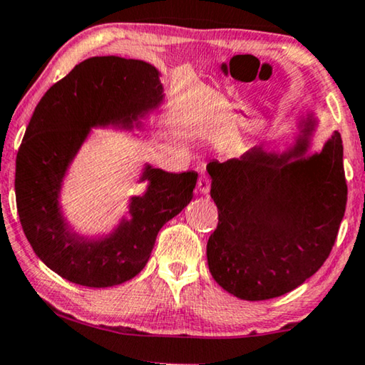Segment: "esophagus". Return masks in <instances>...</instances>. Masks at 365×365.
I'll list each match as a JSON object with an SVG mask.
<instances>
[{"instance_id": "1", "label": "esophagus", "mask_w": 365, "mask_h": 365, "mask_svg": "<svg viewBox=\"0 0 365 365\" xmlns=\"http://www.w3.org/2000/svg\"><path fill=\"white\" fill-rule=\"evenodd\" d=\"M197 190H200L201 195L209 193V190H211V180H209L207 175L200 177V180H197Z\"/></svg>"}]
</instances>
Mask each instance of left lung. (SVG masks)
<instances>
[{"label": "left lung", "mask_w": 365, "mask_h": 365, "mask_svg": "<svg viewBox=\"0 0 365 365\" xmlns=\"http://www.w3.org/2000/svg\"><path fill=\"white\" fill-rule=\"evenodd\" d=\"M317 125L309 113L285 151L255 146L207 164L219 211L206 250L209 272L240 299H272L298 288L335 245L348 200L343 143L333 132L322 150L311 151Z\"/></svg>", "instance_id": "left-lung-1"}]
</instances>
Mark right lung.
<instances>
[{
  "label": "right lung",
  "instance_id": "add662e5",
  "mask_svg": "<svg viewBox=\"0 0 365 365\" xmlns=\"http://www.w3.org/2000/svg\"><path fill=\"white\" fill-rule=\"evenodd\" d=\"M165 101L160 72L117 56L82 61L36 104L16 159V201L35 255L72 283L108 288L138 275L160 228L193 200L197 174H174L145 163L141 195L106 233L78 232L63 206L64 180L93 128L143 130Z\"/></svg>",
  "mask_w": 365,
  "mask_h": 365
}]
</instances>
